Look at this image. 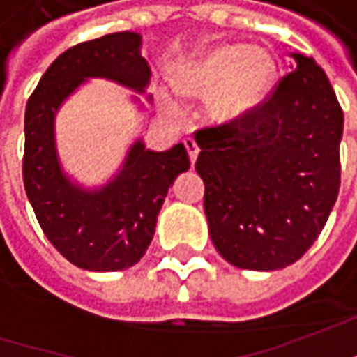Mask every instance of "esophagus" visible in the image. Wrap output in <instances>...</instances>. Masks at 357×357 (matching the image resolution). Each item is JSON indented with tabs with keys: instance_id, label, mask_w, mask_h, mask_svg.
<instances>
[{
	"instance_id": "1",
	"label": "esophagus",
	"mask_w": 357,
	"mask_h": 357,
	"mask_svg": "<svg viewBox=\"0 0 357 357\" xmlns=\"http://www.w3.org/2000/svg\"><path fill=\"white\" fill-rule=\"evenodd\" d=\"M185 146H186V151H188L190 162L195 165V160H197V157H199V153H200L199 144H197V141H195V139H185Z\"/></svg>"
}]
</instances>
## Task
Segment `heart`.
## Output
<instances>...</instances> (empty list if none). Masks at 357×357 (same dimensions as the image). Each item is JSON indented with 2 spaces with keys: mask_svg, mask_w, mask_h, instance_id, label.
<instances>
[{
  "mask_svg": "<svg viewBox=\"0 0 357 357\" xmlns=\"http://www.w3.org/2000/svg\"><path fill=\"white\" fill-rule=\"evenodd\" d=\"M278 73L274 55L266 47L238 43L220 45L172 73V87L185 97H208V107L220 121H234L252 113L268 97ZM167 111H178L169 93H160Z\"/></svg>",
  "mask_w": 357,
  "mask_h": 357,
  "instance_id": "b5f03b06",
  "label": "heart"
}]
</instances>
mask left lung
Listing matches in <instances>:
<instances>
[{
    "label": "left lung",
    "mask_w": 357,
    "mask_h": 357,
    "mask_svg": "<svg viewBox=\"0 0 357 357\" xmlns=\"http://www.w3.org/2000/svg\"><path fill=\"white\" fill-rule=\"evenodd\" d=\"M292 57L294 71L252 113L195 132L211 238L244 270L300 260L340 192L342 107L322 67Z\"/></svg>",
    "instance_id": "left-lung-1"
}]
</instances>
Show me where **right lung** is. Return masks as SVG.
Listing matches in <instances>:
<instances>
[{"mask_svg":"<svg viewBox=\"0 0 357 357\" xmlns=\"http://www.w3.org/2000/svg\"><path fill=\"white\" fill-rule=\"evenodd\" d=\"M89 77L117 81L143 93L151 67L141 35H103L67 49L49 65L25 107L23 185L49 242L75 266L117 272L146 252L169 186L190 160L185 144L149 151L135 141L119 174L101 188H81L63 172L55 149V113Z\"/></svg>","mask_w":357,"mask_h":357,"instance_id":"right-lung-1","label":"right lung"}]
</instances>
